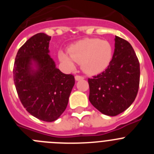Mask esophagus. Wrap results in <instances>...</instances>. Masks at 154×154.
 Instances as JSON below:
<instances>
[{"label":"esophagus","instance_id":"1","mask_svg":"<svg viewBox=\"0 0 154 154\" xmlns=\"http://www.w3.org/2000/svg\"><path fill=\"white\" fill-rule=\"evenodd\" d=\"M75 79L76 81H79V80H81V79H84V76L82 75H75Z\"/></svg>","mask_w":154,"mask_h":154}]
</instances>
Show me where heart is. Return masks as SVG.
Instances as JSON below:
<instances>
[{"label": "heart", "mask_w": 154, "mask_h": 154, "mask_svg": "<svg viewBox=\"0 0 154 154\" xmlns=\"http://www.w3.org/2000/svg\"><path fill=\"white\" fill-rule=\"evenodd\" d=\"M112 57V47L109 42L99 38H85L72 45L69 53L59 51V60L74 68L75 62L82 64L86 73L98 74L108 67Z\"/></svg>", "instance_id": "1"}]
</instances>
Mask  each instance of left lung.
<instances>
[{"mask_svg": "<svg viewBox=\"0 0 154 154\" xmlns=\"http://www.w3.org/2000/svg\"><path fill=\"white\" fill-rule=\"evenodd\" d=\"M140 75V62L132 45L116 36L114 54L108 67L88 79L89 101L105 115H119L135 100Z\"/></svg>", "mask_w": 154, "mask_h": 154, "instance_id": "obj_1", "label": "left lung"}]
</instances>
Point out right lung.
<instances>
[{"mask_svg":"<svg viewBox=\"0 0 154 154\" xmlns=\"http://www.w3.org/2000/svg\"><path fill=\"white\" fill-rule=\"evenodd\" d=\"M51 37L38 33L30 38L16 55L13 77L23 106L31 115L45 122L58 119L65 110L74 75L64 74L48 55ZM35 61L38 69L31 68Z\"/></svg>","mask_w":154,"mask_h":154,"instance_id":"add662e5","label":"right lung"}]
</instances>
